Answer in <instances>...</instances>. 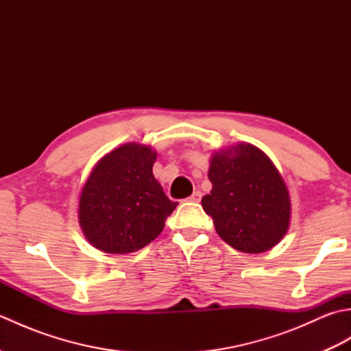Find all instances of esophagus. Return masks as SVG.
I'll list each match as a JSON object with an SVG mask.
<instances>
[{"label":"esophagus","mask_w":351,"mask_h":351,"mask_svg":"<svg viewBox=\"0 0 351 351\" xmlns=\"http://www.w3.org/2000/svg\"><path fill=\"white\" fill-rule=\"evenodd\" d=\"M200 197H202V193L195 191L193 195L189 197V202H200Z\"/></svg>","instance_id":"esophagus-1"}]
</instances>
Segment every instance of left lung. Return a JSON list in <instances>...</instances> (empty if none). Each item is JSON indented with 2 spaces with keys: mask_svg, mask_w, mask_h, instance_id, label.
I'll list each match as a JSON object with an SVG mask.
<instances>
[{
  "mask_svg": "<svg viewBox=\"0 0 351 351\" xmlns=\"http://www.w3.org/2000/svg\"><path fill=\"white\" fill-rule=\"evenodd\" d=\"M210 195L202 197L223 241L245 253L273 249L287 235L291 200L287 184L259 147L237 143L211 155Z\"/></svg>",
  "mask_w": 351,
  "mask_h": 351,
  "instance_id": "8db88e82",
  "label": "left lung"
}]
</instances>
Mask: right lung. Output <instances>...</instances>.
<instances>
[{
	"mask_svg": "<svg viewBox=\"0 0 351 351\" xmlns=\"http://www.w3.org/2000/svg\"><path fill=\"white\" fill-rule=\"evenodd\" d=\"M155 160L151 146L125 143L95 164L78 202L80 226L93 247L123 255L161 234L178 204L155 180Z\"/></svg>",
	"mask_w": 351,
	"mask_h": 351,
	"instance_id": "1",
	"label": "right lung"
}]
</instances>
